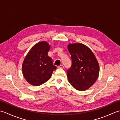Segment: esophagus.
Segmentation results:
<instances>
[{"label": "esophagus", "mask_w": 120, "mask_h": 120, "mask_svg": "<svg viewBox=\"0 0 120 120\" xmlns=\"http://www.w3.org/2000/svg\"><path fill=\"white\" fill-rule=\"evenodd\" d=\"M57 67L58 68H64V66L63 65H60V66H58Z\"/></svg>", "instance_id": "obj_1"}]
</instances>
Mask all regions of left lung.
<instances>
[{
  "label": "left lung",
  "mask_w": 120,
  "mask_h": 120,
  "mask_svg": "<svg viewBox=\"0 0 120 120\" xmlns=\"http://www.w3.org/2000/svg\"><path fill=\"white\" fill-rule=\"evenodd\" d=\"M67 48L72 60L71 67L67 72L68 81L77 90L85 91L98 77V62L92 50L84 44L69 43Z\"/></svg>",
  "instance_id": "8db88e82"
}]
</instances>
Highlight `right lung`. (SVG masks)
<instances>
[{"label": "right lung", "mask_w": 120, "mask_h": 120, "mask_svg": "<svg viewBox=\"0 0 120 120\" xmlns=\"http://www.w3.org/2000/svg\"><path fill=\"white\" fill-rule=\"evenodd\" d=\"M51 48L46 41L36 43L29 50L22 64V73L26 80L34 86H39L50 79L56 67L48 55Z\"/></svg>", "instance_id": "right-lung-1"}]
</instances>
